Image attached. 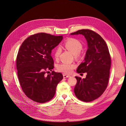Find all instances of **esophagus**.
<instances>
[{
	"mask_svg": "<svg viewBox=\"0 0 126 126\" xmlns=\"http://www.w3.org/2000/svg\"><path fill=\"white\" fill-rule=\"evenodd\" d=\"M70 75H67V74H63V77L64 78H68V77H70Z\"/></svg>",
	"mask_w": 126,
	"mask_h": 126,
	"instance_id": "1",
	"label": "esophagus"
}]
</instances>
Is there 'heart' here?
<instances>
[{
    "mask_svg": "<svg viewBox=\"0 0 126 126\" xmlns=\"http://www.w3.org/2000/svg\"><path fill=\"white\" fill-rule=\"evenodd\" d=\"M64 46L68 50L72 53L76 57L80 56V52L83 49V45L78 40L75 38H69L64 43ZM62 52L61 48L58 46L55 48L54 55L55 59L58 60ZM76 65L74 63L63 62L58 64L57 66V70L65 74H70Z\"/></svg>",
    "mask_w": 126,
    "mask_h": 126,
    "instance_id": "b5f03b06",
    "label": "heart"
}]
</instances>
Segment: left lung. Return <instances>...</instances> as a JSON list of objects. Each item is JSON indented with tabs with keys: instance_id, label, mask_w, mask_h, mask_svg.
<instances>
[{
	"instance_id": "left-lung-1",
	"label": "left lung",
	"mask_w": 126,
	"mask_h": 126,
	"mask_svg": "<svg viewBox=\"0 0 126 126\" xmlns=\"http://www.w3.org/2000/svg\"><path fill=\"white\" fill-rule=\"evenodd\" d=\"M71 35L82 34L87 44L84 60L78 67V73H87L86 78L77 79L74 91L76 97L85 102L92 101L105 91L109 82L111 58L106 43L96 32L86 29L79 30Z\"/></svg>"
}]
</instances>
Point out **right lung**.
I'll use <instances>...</instances> for the list:
<instances>
[{
    "instance_id": "add662e5",
    "label": "right lung",
    "mask_w": 126,
    "mask_h": 126,
    "mask_svg": "<svg viewBox=\"0 0 126 126\" xmlns=\"http://www.w3.org/2000/svg\"><path fill=\"white\" fill-rule=\"evenodd\" d=\"M63 36L39 33L28 37L21 44L16 58L19 83L25 95L38 103L54 98L58 84L63 79L60 72L52 71L54 62L51 53Z\"/></svg>"
}]
</instances>
